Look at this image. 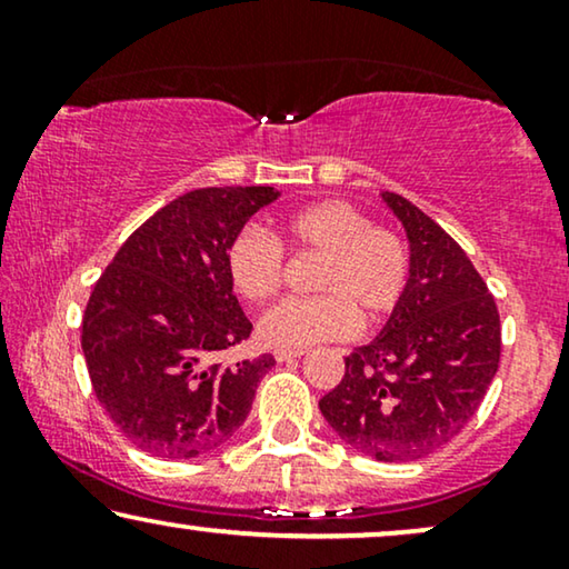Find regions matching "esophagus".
Listing matches in <instances>:
<instances>
[{
	"mask_svg": "<svg viewBox=\"0 0 569 569\" xmlns=\"http://www.w3.org/2000/svg\"><path fill=\"white\" fill-rule=\"evenodd\" d=\"M306 352L302 349H274V360L277 362H290V360H298Z\"/></svg>",
	"mask_w": 569,
	"mask_h": 569,
	"instance_id": "34e87169",
	"label": "esophagus"
}]
</instances>
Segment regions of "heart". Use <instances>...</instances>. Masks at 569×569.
I'll use <instances>...</instances> for the list:
<instances>
[{
	"mask_svg": "<svg viewBox=\"0 0 569 569\" xmlns=\"http://www.w3.org/2000/svg\"><path fill=\"white\" fill-rule=\"evenodd\" d=\"M282 232L298 251L321 253L316 298H287L259 321L267 347L302 349L318 341L352 337L362 313L380 321L393 313L409 284V248L393 230L341 199L295 209ZM224 267L232 290L248 302L274 298L284 282V251L274 236L248 224L230 240Z\"/></svg>",
	"mask_w": 569,
	"mask_h": 569,
	"instance_id": "heart-1",
	"label": "heart"
}]
</instances>
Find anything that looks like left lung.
I'll return each instance as SVG.
<instances>
[{"label":"left lung","mask_w":569,"mask_h":569,"mask_svg":"<svg viewBox=\"0 0 569 569\" xmlns=\"http://www.w3.org/2000/svg\"><path fill=\"white\" fill-rule=\"evenodd\" d=\"M409 238V284L386 329L345 357L318 407L347 446L383 463L448 446L477 415L500 365V313L463 248L432 217L383 191Z\"/></svg>","instance_id":"obj_1"}]
</instances>
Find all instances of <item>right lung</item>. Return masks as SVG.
<instances>
[{"label":"right lung","mask_w":569,"mask_h":569,"mask_svg":"<svg viewBox=\"0 0 569 569\" xmlns=\"http://www.w3.org/2000/svg\"><path fill=\"white\" fill-rule=\"evenodd\" d=\"M271 186L183 193L131 232L96 282L82 352L100 407L158 458H197L246 422L274 357L217 362L251 337L224 267L230 240L271 204Z\"/></svg>","instance_id":"right-lung-1"}]
</instances>
